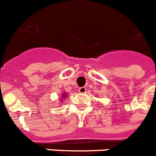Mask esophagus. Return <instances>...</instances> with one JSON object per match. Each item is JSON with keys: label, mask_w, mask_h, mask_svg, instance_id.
<instances>
[{"label": "esophagus", "mask_w": 156, "mask_h": 156, "mask_svg": "<svg viewBox=\"0 0 156 156\" xmlns=\"http://www.w3.org/2000/svg\"><path fill=\"white\" fill-rule=\"evenodd\" d=\"M86 88H85V87H81V88H80L79 89H78V92H80V93H85L86 92Z\"/></svg>", "instance_id": "obj_1"}]
</instances>
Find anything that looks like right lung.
<instances>
[{
    "mask_svg": "<svg viewBox=\"0 0 156 156\" xmlns=\"http://www.w3.org/2000/svg\"><path fill=\"white\" fill-rule=\"evenodd\" d=\"M66 97H67V95H66V93H63L62 94V98H64H64H66Z\"/></svg>",
    "mask_w": 156,
    "mask_h": 156,
    "instance_id": "obj_1",
    "label": "right lung"
}]
</instances>
